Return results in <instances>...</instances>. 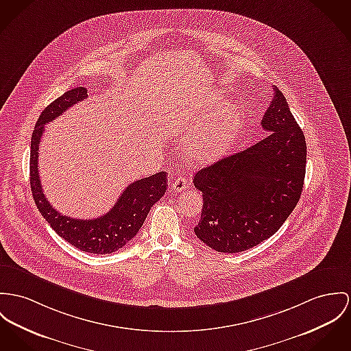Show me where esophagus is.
I'll return each mask as SVG.
<instances>
[{
	"mask_svg": "<svg viewBox=\"0 0 351 351\" xmlns=\"http://www.w3.org/2000/svg\"><path fill=\"white\" fill-rule=\"evenodd\" d=\"M187 187V179L184 178V176H179L178 179H175L173 182H172V184H171V189L173 191V192H182V191H184Z\"/></svg>",
	"mask_w": 351,
	"mask_h": 351,
	"instance_id": "34e87169",
	"label": "esophagus"
}]
</instances>
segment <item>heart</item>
<instances>
[{
	"label": "heart",
	"instance_id": "b5f03b06",
	"mask_svg": "<svg viewBox=\"0 0 351 351\" xmlns=\"http://www.w3.org/2000/svg\"><path fill=\"white\" fill-rule=\"evenodd\" d=\"M203 114H191L186 119L189 123V135L183 140V148L189 160L195 162H210L226 155L237 134V116L232 107H228L221 96L208 100ZM212 116L210 117L209 114ZM183 123L173 121V128H182Z\"/></svg>",
	"mask_w": 351,
	"mask_h": 351
}]
</instances>
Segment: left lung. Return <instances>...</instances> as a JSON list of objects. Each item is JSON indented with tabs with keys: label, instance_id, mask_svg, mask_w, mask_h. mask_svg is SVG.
<instances>
[{
	"label": "left lung",
	"instance_id": "8db88e82",
	"mask_svg": "<svg viewBox=\"0 0 351 351\" xmlns=\"http://www.w3.org/2000/svg\"><path fill=\"white\" fill-rule=\"evenodd\" d=\"M267 136L193 176L203 193L196 237L217 252H241L272 237L293 213L306 173V140L274 86L262 119Z\"/></svg>",
	"mask_w": 351,
	"mask_h": 351
}]
</instances>
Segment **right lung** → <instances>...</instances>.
Listing matches in <instances>:
<instances>
[{"label": "right lung", "instance_id": "add662e5", "mask_svg": "<svg viewBox=\"0 0 351 351\" xmlns=\"http://www.w3.org/2000/svg\"><path fill=\"white\" fill-rule=\"evenodd\" d=\"M84 86L73 88L56 99L40 114L30 141V189L37 208L54 231L66 242L90 254H112L123 248L141 228L151 207L167 189V173L160 171L138 179L123 191L106 215L96 219H73L61 215L47 200L38 176V145L45 124L88 97Z\"/></svg>", "mask_w": 351, "mask_h": 351}]
</instances>
